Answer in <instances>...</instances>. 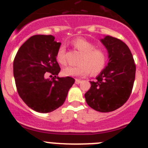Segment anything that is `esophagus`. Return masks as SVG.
I'll return each instance as SVG.
<instances>
[{
    "mask_svg": "<svg viewBox=\"0 0 148 148\" xmlns=\"http://www.w3.org/2000/svg\"><path fill=\"white\" fill-rule=\"evenodd\" d=\"M82 82V81L80 79H75V84H80Z\"/></svg>",
    "mask_w": 148,
    "mask_h": 148,
    "instance_id": "34e87169",
    "label": "esophagus"
}]
</instances>
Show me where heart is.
I'll use <instances>...</instances> for the list:
<instances>
[{"instance_id":"b5f03b06","label":"heart","mask_w":148,"mask_h":148,"mask_svg":"<svg viewBox=\"0 0 148 148\" xmlns=\"http://www.w3.org/2000/svg\"><path fill=\"white\" fill-rule=\"evenodd\" d=\"M71 45L80 52L77 66H69L62 70V74L65 77H86L89 71L92 75H96L102 71L107 63V55L100 49L96 48L94 43L86 38L79 37L71 41ZM66 48L62 45L56 52V61L61 65L66 63L65 58Z\"/></svg>"}]
</instances>
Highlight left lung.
<instances>
[{"instance_id": "8db88e82", "label": "left lung", "mask_w": 148, "mask_h": 148, "mask_svg": "<svg viewBox=\"0 0 148 148\" xmlns=\"http://www.w3.org/2000/svg\"><path fill=\"white\" fill-rule=\"evenodd\" d=\"M108 52L109 62L84 97L88 105L101 112H112L129 99L135 78V62L128 46L110 36L100 39Z\"/></svg>"}]
</instances>
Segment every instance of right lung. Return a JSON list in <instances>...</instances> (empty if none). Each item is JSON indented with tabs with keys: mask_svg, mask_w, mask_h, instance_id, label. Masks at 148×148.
<instances>
[{
	"mask_svg": "<svg viewBox=\"0 0 148 148\" xmlns=\"http://www.w3.org/2000/svg\"><path fill=\"white\" fill-rule=\"evenodd\" d=\"M51 35H35L18 51L13 61V76L18 93L28 107L48 113L64 104L74 83L71 77H59L61 69L56 55L61 43ZM46 72L53 75L51 80Z\"/></svg>",
	"mask_w": 148,
	"mask_h": 148,
	"instance_id": "obj_1",
	"label": "right lung"
}]
</instances>
